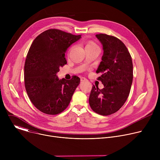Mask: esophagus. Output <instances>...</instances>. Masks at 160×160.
Segmentation results:
<instances>
[{
  "label": "esophagus",
  "instance_id": "esophagus-1",
  "mask_svg": "<svg viewBox=\"0 0 160 160\" xmlns=\"http://www.w3.org/2000/svg\"><path fill=\"white\" fill-rule=\"evenodd\" d=\"M80 80H81V82H84V81H86V80H87V79H86L85 78H84V77H82V78H80Z\"/></svg>",
  "mask_w": 160,
  "mask_h": 160
}]
</instances>
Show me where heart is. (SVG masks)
Masks as SVG:
<instances>
[{
    "label": "heart",
    "mask_w": 160,
    "mask_h": 160,
    "mask_svg": "<svg viewBox=\"0 0 160 160\" xmlns=\"http://www.w3.org/2000/svg\"><path fill=\"white\" fill-rule=\"evenodd\" d=\"M87 46H97V45L94 43H93V42H88L87 43V45H86V47Z\"/></svg>",
    "instance_id": "obj_1"
}]
</instances>
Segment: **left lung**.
I'll list each match as a JSON object with an SVG mask.
<instances>
[{
	"mask_svg": "<svg viewBox=\"0 0 160 160\" xmlns=\"http://www.w3.org/2000/svg\"><path fill=\"white\" fill-rule=\"evenodd\" d=\"M102 45V61L96 71L102 89L93 85L89 104L99 115L108 116L118 111L127 101L133 80V64L125 45L118 38L106 34L96 35Z\"/></svg>",
	"mask_w": 160,
	"mask_h": 160,
	"instance_id": "obj_1",
	"label": "left lung"
}]
</instances>
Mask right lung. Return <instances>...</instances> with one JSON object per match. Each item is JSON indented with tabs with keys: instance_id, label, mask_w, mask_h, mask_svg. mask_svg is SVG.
Masks as SVG:
<instances>
[{
	"instance_id": "1",
	"label": "right lung",
	"mask_w": 160,
	"mask_h": 160,
	"mask_svg": "<svg viewBox=\"0 0 160 160\" xmlns=\"http://www.w3.org/2000/svg\"><path fill=\"white\" fill-rule=\"evenodd\" d=\"M75 35L49 29L38 35L32 43L25 64V86L33 104L48 115H58L69 105L80 79L59 80V68L67 63L65 52L78 40Z\"/></svg>"
}]
</instances>
